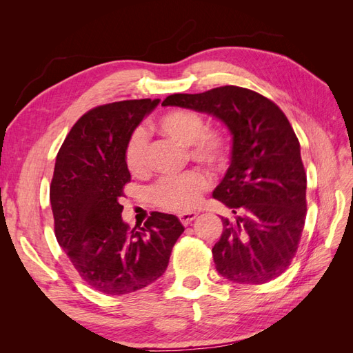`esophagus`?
Listing matches in <instances>:
<instances>
[{"mask_svg": "<svg viewBox=\"0 0 353 353\" xmlns=\"http://www.w3.org/2000/svg\"><path fill=\"white\" fill-rule=\"evenodd\" d=\"M197 215L199 213H196V212H187V213H181V215H178V218H179L181 223L187 227L191 221H194L197 218Z\"/></svg>", "mask_w": 353, "mask_h": 353, "instance_id": "1", "label": "esophagus"}]
</instances>
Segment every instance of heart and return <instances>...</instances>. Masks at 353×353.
I'll list each match as a JSON object with an SVG mask.
<instances>
[{"label":"heart","mask_w":353,"mask_h":353,"mask_svg":"<svg viewBox=\"0 0 353 353\" xmlns=\"http://www.w3.org/2000/svg\"><path fill=\"white\" fill-rule=\"evenodd\" d=\"M154 131L181 145L188 147V156L210 169L225 166L230 144L219 131H206L203 117L191 110H172L159 117ZM125 163L132 175H144L148 169L147 135L143 130L131 134L125 147ZM209 187V179L199 170L179 176L162 178L152 188V197L160 208L174 212L194 209L201 194Z\"/></svg>","instance_id":"obj_1"}]
</instances>
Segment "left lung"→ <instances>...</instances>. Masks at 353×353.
Returning <instances> with one entry per match:
<instances>
[{
    "mask_svg": "<svg viewBox=\"0 0 353 353\" xmlns=\"http://www.w3.org/2000/svg\"><path fill=\"white\" fill-rule=\"evenodd\" d=\"M162 105L216 117L232 137L231 163L213 197L232 210L212 254L216 271L239 284H263L292 263L306 219L301 144L283 110L248 88L225 85L172 94Z\"/></svg>",
    "mask_w": 353,
    "mask_h": 353,
    "instance_id": "8db88e82",
    "label": "left lung"
}]
</instances>
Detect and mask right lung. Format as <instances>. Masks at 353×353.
<instances>
[{
	"label": "right lung",
	"instance_id": "obj_1",
	"mask_svg": "<svg viewBox=\"0 0 353 353\" xmlns=\"http://www.w3.org/2000/svg\"><path fill=\"white\" fill-rule=\"evenodd\" d=\"M159 99L99 105L72 126L56 157L50 201L54 231L81 279L94 290L121 296L154 283L184 232L175 215L153 212L130 228L119 203L131 181L125 147Z\"/></svg>",
	"mask_w": 353,
	"mask_h": 353
}]
</instances>
